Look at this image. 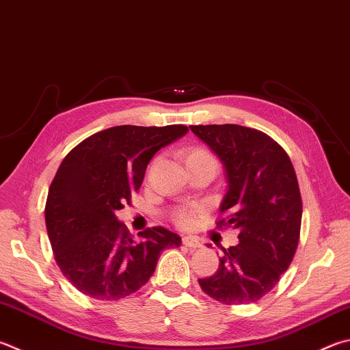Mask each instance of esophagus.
<instances>
[{"instance_id":"obj_1","label":"esophagus","mask_w":350,"mask_h":350,"mask_svg":"<svg viewBox=\"0 0 350 350\" xmlns=\"http://www.w3.org/2000/svg\"><path fill=\"white\" fill-rule=\"evenodd\" d=\"M182 243L188 246V247H202V241L197 237H193V236L182 237Z\"/></svg>"}]
</instances>
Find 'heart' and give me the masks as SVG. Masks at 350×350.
<instances>
[{"mask_svg": "<svg viewBox=\"0 0 350 350\" xmlns=\"http://www.w3.org/2000/svg\"><path fill=\"white\" fill-rule=\"evenodd\" d=\"M199 159H208V161H214V157L211 156L208 150L202 148V147H193L187 151L185 154V161H199ZM200 209L197 206H183V208H177L171 213V219H173L174 224L180 228H189L194 221L197 214H199Z\"/></svg>", "mask_w": 350, "mask_h": 350, "instance_id": "heart-1", "label": "heart"}]
</instances>
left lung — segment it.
Segmentation results:
<instances>
[{"instance_id":"8db88e82","label":"left lung","mask_w":350,"mask_h":350,"mask_svg":"<svg viewBox=\"0 0 350 350\" xmlns=\"http://www.w3.org/2000/svg\"><path fill=\"white\" fill-rule=\"evenodd\" d=\"M224 163L228 191L217 228L239 231L202 291L224 304L256 303L280 282L300 240L303 203L295 170L274 139L236 124L189 125Z\"/></svg>"}]
</instances>
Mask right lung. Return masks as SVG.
<instances>
[{
	"label": "right lung",
	"mask_w": 350,
	"mask_h": 350,
	"mask_svg": "<svg viewBox=\"0 0 350 350\" xmlns=\"http://www.w3.org/2000/svg\"><path fill=\"white\" fill-rule=\"evenodd\" d=\"M185 125H119L94 133L70 151L49 188L46 226L55 260L76 289L103 301L131 295L150 280L161 252L180 237L163 226L139 232L114 213L131 203L159 150Z\"/></svg>",
	"instance_id": "obj_1"
}]
</instances>
